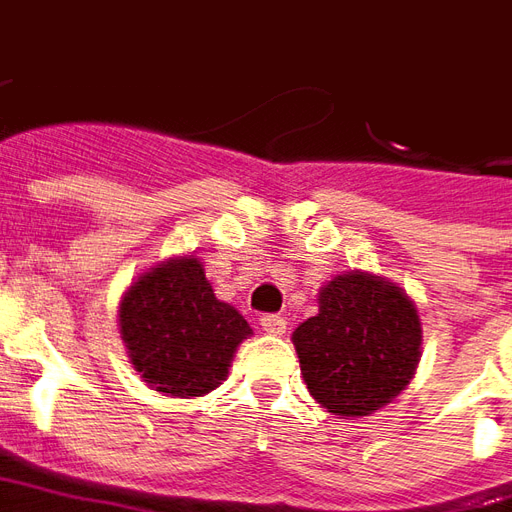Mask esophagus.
Listing matches in <instances>:
<instances>
[{
    "label": "esophagus",
    "mask_w": 512,
    "mask_h": 512,
    "mask_svg": "<svg viewBox=\"0 0 512 512\" xmlns=\"http://www.w3.org/2000/svg\"><path fill=\"white\" fill-rule=\"evenodd\" d=\"M261 330L270 335H283L286 333V319H283L281 313H264L259 319Z\"/></svg>",
    "instance_id": "34e87169"
}]
</instances>
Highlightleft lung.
<instances>
[{"instance_id": "left-lung-1", "label": "left lung", "mask_w": 512, "mask_h": 512, "mask_svg": "<svg viewBox=\"0 0 512 512\" xmlns=\"http://www.w3.org/2000/svg\"><path fill=\"white\" fill-rule=\"evenodd\" d=\"M300 371L319 404L363 417L390 404L420 360V316L398 286L349 272L327 283L319 313L292 335Z\"/></svg>"}]
</instances>
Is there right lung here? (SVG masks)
<instances>
[{
    "mask_svg": "<svg viewBox=\"0 0 512 512\" xmlns=\"http://www.w3.org/2000/svg\"><path fill=\"white\" fill-rule=\"evenodd\" d=\"M119 330L144 382L171 395L215 390L251 324L212 292L199 259L141 275L119 305Z\"/></svg>",
    "mask_w": 512,
    "mask_h": 512,
    "instance_id": "right-lung-1",
    "label": "right lung"
}]
</instances>
